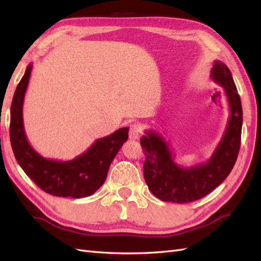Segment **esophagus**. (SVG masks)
<instances>
[{
  "mask_svg": "<svg viewBox=\"0 0 261 261\" xmlns=\"http://www.w3.org/2000/svg\"><path fill=\"white\" fill-rule=\"evenodd\" d=\"M142 135V129L141 126L138 123H134L130 125V130H129V138L132 140H139L140 137Z\"/></svg>",
  "mask_w": 261,
  "mask_h": 261,
  "instance_id": "obj_1",
  "label": "esophagus"
}]
</instances>
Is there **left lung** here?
Returning <instances> with one entry per match:
<instances>
[{
  "label": "left lung",
  "mask_w": 261,
  "mask_h": 261,
  "mask_svg": "<svg viewBox=\"0 0 261 261\" xmlns=\"http://www.w3.org/2000/svg\"><path fill=\"white\" fill-rule=\"evenodd\" d=\"M211 79L223 87L230 116L222 139L204 164L180 167L174 160L169 145L156 131H147L140 145L145 152V180L154 196L164 202L190 203L206 196L231 173L239 153L242 129L240 96L228 66L215 60Z\"/></svg>",
  "instance_id": "left-lung-1"
}]
</instances>
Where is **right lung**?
<instances>
[{"label": "right lung", "mask_w": 261, "mask_h": 261, "mask_svg": "<svg viewBox=\"0 0 261 261\" xmlns=\"http://www.w3.org/2000/svg\"><path fill=\"white\" fill-rule=\"evenodd\" d=\"M32 64L16 86L11 104L10 140L16 162L29 178L43 192L59 197L91 196L107 179L112 160L127 140L129 127L97 139L87 150L67 162L43 158L27 139L23 126V99Z\"/></svg>", "instance_id": "obj_1"}]
</instances>
